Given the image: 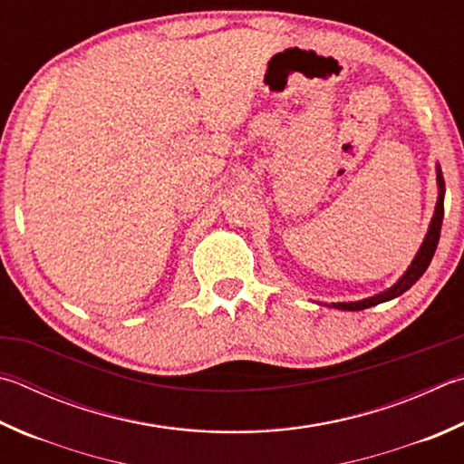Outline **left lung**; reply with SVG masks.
Returning <instances> with one entry per match:
<instances>
[{
    "instance_id": "left-lung-1",
    "label": "left lung",
    "mask_w": 464,
    "mask_h": 464,
    "mask_svg": "<svg viewBox=\"0 0 464 464\" xmlns=\"http://www.w3.org/2000/svg\"><path fill=\"white\" fill-rule=\"evenodd\" d=\"M438 187H440V195H438V203H436V210H434L430 229H428L422 247H420L418 256L414 257V261H411V266L408 267V272L401 276V280L395 284V285H392L390 290L377 294V296L359 300V302H339V304H333V308H339V310H363V308H369V306L382 304V302H387V300H392V298H398L400 294H403L408 288H411V285H414L420 280V277H422V274L426 272V267L430 266L432 256H434L436 246H438V239H440V229H442L444 179H442L440 168H438Z\"/></svg>"
}]
</instances>
